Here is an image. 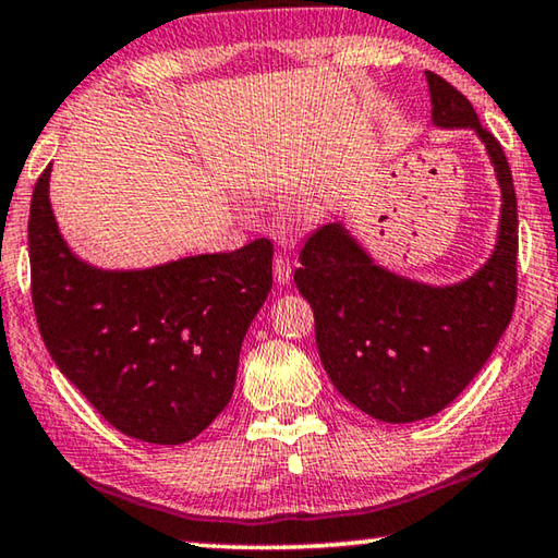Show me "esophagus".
Listing matches in <instances>:
<instances>
[{
    "instance_id": "obj_1",
    "label": "esophagus",
    "mask_w": 558,
    "mask_h": 558,
    "mask_svg": "<svg viewBox=\"0 0 558 558\" xmlns=\"http://www.w3.org/2000/svg\"><path fill=\"white\" fill-rule=\"evenodd\" d=\"M272 276H276L278 286H288L290 278H292V268H290V260L278 256L276 263H272Z\"/></svg>"
}]
</instances>
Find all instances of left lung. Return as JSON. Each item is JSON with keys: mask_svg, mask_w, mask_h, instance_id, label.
<instances>
[{"mask_svg": "<svg viewBox=\"0 0 558 558\" xmlns=\"http://www.w3.org/2000/svg\"><path fill=\"white\" fill-rule=\"evenodd\" d=\"M426 81L433 125L475 130L495 167L502 211L493 256L465 280L426 286L374 263L344 223H327L302 245L295 270L335 389L386 423L446 409L483 369L517 300V194L502 145L446 78L426 71Z\"/></svg>", "mask_w": 558, "mask_h": 558, "instance_id": "left-lung-1", "label": "left lung"}]
</instances>
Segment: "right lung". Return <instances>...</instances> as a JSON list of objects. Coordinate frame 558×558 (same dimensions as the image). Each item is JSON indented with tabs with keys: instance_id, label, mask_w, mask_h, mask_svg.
Returning <instances> with one entry per match:
<instances>
[{
	"instance_id": "1",
	"label": "right lung",
	"mask_w": 558,
	"mask_h": 558,
	"mask_svg": "<svg viewBox=\"0 0 558 558\" xmlns=\"http://www.w3.org/2000/svg\"><path fill=\"white\" fill-rule=\"evenodd\" d=\"M51 167L29 214L32 300L61 374L112 428L179 446L229 405L243 337L272 286V243L143 270H102L63 241Z\"/></svg>"
}]
</instances>
